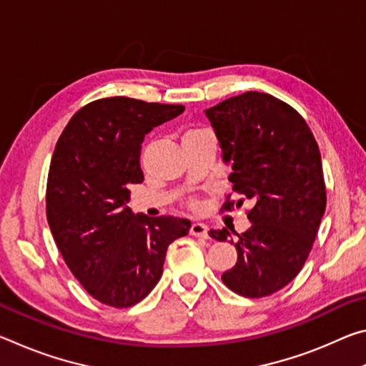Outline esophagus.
<instances>
[{"label":"esophagus","mask_w":366,"mask_h":366,"mask_svg":"<svg viewBox=\"0 0 366 366\" xmlns=\"http://www.w3.org/2000/svg\"><path fill=\"white\" fill-rule=\"evenodd\" d=\"M190 234L195 235V237L208 239V226L203 224V222H194L190 227Z\"/></svg>","instance_id":"obj_1"}]
</instances>
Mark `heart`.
<instances>
[{"label": "heart", "mask_w": 366, "mask_h": 366, "mask_svg": "<svg viewBox=\"0 0 366 366\" xmlns=\"http://www.w3.org/2000/svg\"><path fill=\"white\" fill-rule=\"evenodd\" d=\"M203 134H208V131H205V129H192V131H189L185 135H203Z\"/></svg>", "instance_id": "heart-1"}]
</instances>
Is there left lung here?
Instances as JSON below:
<instances>
[{
	"label": "left lung",
	"instance_id": "left-lung-1",
	"mask_svg": "<svg viewBox=\"0 0 366 366\" xmlns=\"http://www.w3.org/2000/svg\"><path fill=\"white\" fill-rule=\"evenodd\" d=\"M232 166V192L252 202L249 231L237 234V263L221 280L235 294L266 297L299 274L326 208L323 166L317 140L297 111L277 98L245 92L205 109ZM229 198V197H227ZM234 202H226L231 209ZM209 235L226 242L227 229ZM232 244V240H231Z\"/></svg>",
	"mask_w": 366,
	"mask_h": 366
}]
</instances>
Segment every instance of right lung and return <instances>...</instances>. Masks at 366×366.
I'll use <instances>...</instances> for the list:
<instances>
[{"label": "right lung", "instance_id": "right-lung-1", "mask_svg": "<svg viewBox=\"0 0 366 366\" xmlns=\"http://www.w3.org/2000/svg\"><path fill=\"white\" fill-rule=\"evenodd\" d=\"M182 104L113 97L92 102L67 122L46 184L49 229L72 274L94 299L132 307L152 292L171 242L190 221L148 218L126 203L144 181L142 144L153 127L184 113Z\"/></svg>", "mask_w": 366, "mask_h": 366}]
</instances>
